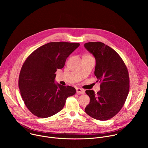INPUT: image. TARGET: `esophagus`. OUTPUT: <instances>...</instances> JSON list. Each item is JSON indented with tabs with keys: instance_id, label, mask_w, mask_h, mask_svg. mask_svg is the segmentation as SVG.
Returning a JSON list of instances; mask_svg holds the SVG:
<instances>
[{
	"instance_id": "esophagus-1",
	"label": "esophagus",
	"mask_w": 148,
	"mask_h": 148,
	"mask_svg": "<svg viewBox=\"0 0 148 148\" xmlns=\"http://www.w3.org/2000/svg\"><path fill=\"white\" fill-rule=\"evenodd\" d=\"M76 91H77V93L78 94H84V92H85L84 90L80 88H77Z\"/></svg>"
}]
</instances>
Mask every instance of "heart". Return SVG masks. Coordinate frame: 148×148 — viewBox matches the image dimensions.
<instances>
[{
  "label": "heart",
  "instance_id": "heart-1",
  "mask_svg": "<svg viewBox=\"0 0 148 148\" xmlns=\"http://www.w3.org/2000/svg\"><path fill=\"white\" fill-rule=\"evenodd\" d=\"M87 56H90V55H87Z\"/></svg>",
  "mask_w": 148,
  "mask_h": 148
}]
</instances>
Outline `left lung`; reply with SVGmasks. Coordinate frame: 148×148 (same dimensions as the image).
<instances>
[{
  "instance_id": "8db88e82",
  "label": "left lung",
  "mask_w": 148,
  "mask_h": 148,
  "mask_svg": "<svg viewBox=\"0 0 148 148\" xmlns=\"http://www.w3.org/2000/svg\"><path fill=\"white\" fill-rule=\"evenodd\" d=\"M85 48L96 60L94 74L101 82L100 90L86 91L90 103L85 108L91 117L108 120L116 115L122 108L130 91L128 69L119 55L112 48L101 42H89Z\"/></svg>"
}]
</instances>
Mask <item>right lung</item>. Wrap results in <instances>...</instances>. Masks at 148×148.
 <instances>
[{
    "instance_id": "1",
    "label": "right lung",
    "mask_w": 148,
    "mask_h": 148,
    "mask_svg": "<svg viewBox=\"0 0 148 148\" xmlns=\"http://www.w3.org/2000/svg\"><path fill=\"white\" fill-rule=\"evenodd\" d=\"M79 46L77 43L50 42L34 50L25 60L18 78V87L28 110L39 118L60 112L67 98L74 95L71 86L56 84L55 73L64 67L67 58Z\"/></svg>"
}]
</instances>
